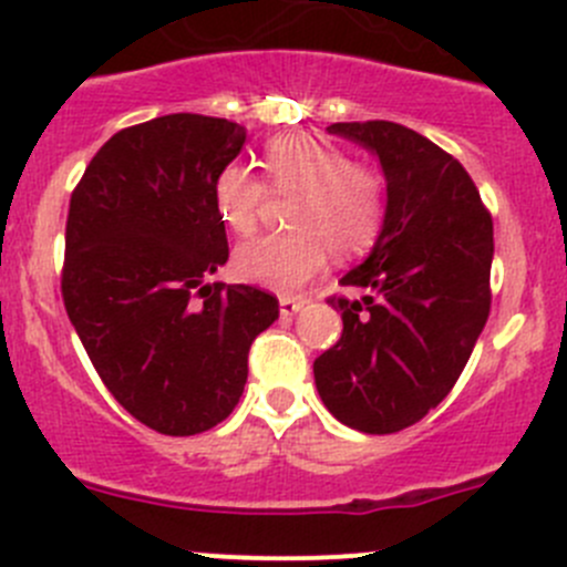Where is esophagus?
<instances>
[{
    "mask_svg": "<svg viewBox=\"0 0 567 567\" xmlns=\"http://www.w3.org/2000/svg\"><path fill=\"white\" fill-rule=\"evenodd\" d=\"M305 305H307V299H301V296H282V299H279V312H282L285 318L296 316V312H299Z\"/></svg>",
    "mask_w": 567,
    "mask_h": 567,
    "instance_id": "esophagus-1",
    "label": "esophagus"
}]
</instances>
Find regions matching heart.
I'll return each instance as SVG.
<instances>
[{"label": "heart", "mask_w": 567, "mask_h": 567, "mask_svg": "<svg viewBox=\"0 0 567 567\" xmlns=\"http://www.w3.org/2000/svg\"><path fill=\"white\" fill-rule=\"evenodd\" d=\"M262 177L238 164L216 177V208L238 236H251L274 194H296L288 210V236L260 238L236 257V268L251 282L293 290L334 257L362 255L373 247L386 216V181L370 164L351 162L340 145L312 131L277 136L262 151Z\"/></svg>", "instance_id": "heart-1"}]
</instances>
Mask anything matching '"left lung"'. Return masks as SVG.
Here are the masks:
<instances>
[{
  "mask_svg": "<svg viewBox=\"0 0 567 567\" xmlns=\"http://www.w3.org/2000/svg\"><path fill=\"white\" fill-rule=\"evenodd\" d=\"M386 175V216L362 266L329 296L342 334L312 364L326 409L362 433H398L436 409L491 312L494 221L458 158L390 120L334 123Z\"/></svg>",
  "mask_w": 567,
  "mask_h": 567,
  "instance_id": "obj_1",
  "label": "left lung"
}]
</instances>
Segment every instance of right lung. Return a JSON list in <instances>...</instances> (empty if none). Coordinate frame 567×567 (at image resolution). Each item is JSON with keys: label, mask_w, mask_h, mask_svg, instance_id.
Wrapping results in <instances>:
<instances>
[{"label": "right lung", "mask_w": 567, "mask_h": 567, "mask_svg": "<svg viewBox=\"0 0 567 567\" xmlns=\"http://www.w3.org/2000/svg\"><path fill=\"white\" fill-rule=\"evenodd\" d=\"M244 142L225 117L164 114L117 131L71 194L68 318L114 400L164 436L230 416L251 342L279 318L268 290L208 282L230 255L216 177Z\"/></svg>", "instance_id": "obj_1"}]
</instances>
